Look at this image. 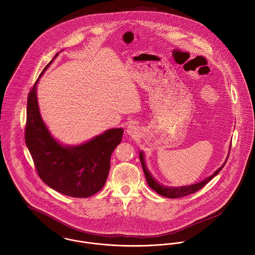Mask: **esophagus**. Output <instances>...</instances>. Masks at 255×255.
<instances>
[{"label":"esophagus","instance_id":"esophagus-1","mask_svg":"<svg viewBox=\"0 0 255 255\" xmlns=\"http://www.w3.org/2000/svg\"><path fill=\"white\" fill-rule=\"evenodd\" d=\"M127 133L130 136H136L138 134V128L134 125H129L127 128Z\"/></svg>","mask_w":255,"mask_h":255}]
</instances>
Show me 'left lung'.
Instances as JSON below:
<instances>
[{
    "mask_svg": "<svg viewBox=\"0 0 255 255\" xmlns=\"http://www.w3.org/2000/svg\"><path fill=\"white\" fill-rule=\"evenodd\" d=\"M229 158V157H228ZM139 159H140V162H141V165H142V169H143V172H144V175H145L146 182L148 183V185L154 189L157 193H159L160 195H163L165 197H169V198H180V197H183L187 194H191V193H194L196 191H198L199 189H201L206 183L210 182L215 176H217L219 172L222 170V168L225 166V164L219 168L218 170L212 175L210 176L208 179L204 180L203 182H198V183H195V184H192V185H187V186H181V187H176V188H171V187H165L161 184H159L158 182H156L152 177L151 175L149 174V172L147 171V168L145 166V162H144V157H143V153L140 152L139 154Z\"/></svg>",
    "mask_w": 255,
    "mask_h": 255,
    "instance_id": "obj_1",
    "label": "left lung"
}]
</instances>
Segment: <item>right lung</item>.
<instances>
[{
    "mask_svg": "<svg viewBox=\"0 0 255 255\" xmlns=\"http://www.w3.org/2000/svg\"><path fill=\"white\" fill-rule=\"evenodd\" d=\"M37 82L38 79L27 96L24 130L25 143L37 174L48 186L60 193L72 197H89L104 186L109 174L111 155L121 143L124 129H109L76 147L61 145L51 136L41 119L37 103Z\"/></svg>",
    "mask_w": 255,
    "mask_h": 255,
    "instance_id": "right-lung-1",
    "label": "right lung"
}]
</instances>
